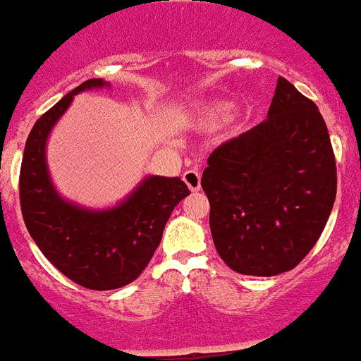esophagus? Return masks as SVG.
<instances>
[{"mask_svg":"<svg viewBox=\"0 0 361 361\" xmlns=\"http://www.w3.org/2000/svg\"><path fill=\"white\" fill-rule=\"evenodd\" d=\"M183 181H185V185L189 187V190H192V192L200 190V187H202V178H200V174L196 171L183 172Z\"/></svg>","mask_w":361,"mask_h":361,"instance_id":"obj_1","label":"esophagus"}]
</instances>
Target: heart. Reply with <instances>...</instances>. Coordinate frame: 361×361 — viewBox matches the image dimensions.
I'll return each mask as SVG.
<instances>
[{
    "instance_id": "1",
    "label": "heart",
    "mask_w": 361,
    "mask_h": 361,
    "mask_svg": "<svg viewBox=\"0 0 361 361\" xmlns=\"http://www.w3.org/2000/svg\"><path fill=\"white\" fill-rule=\"evenodd\" d=\"M235 104L233 102H213V104L202 106L200 110H196L195 121L198 123V126L205 130L214 128L218 123H222L224 119H227L231 115Z\"/></svg>"
}]
</instances>
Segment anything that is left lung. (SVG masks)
<instances>
[{
    "mask_svg": "<svg viewBox=\"0 0 361 361\" xmlns=\"http://www.w3.org/2000/svg\"><path fill=\"white\" fill-rule=\"evenodd\" d=\"M207 163L202 189L224 262L255 277L295 268L336 200V159L317 106L279 77L268 119L220 145Z\"/></svg>",
    "mask_w": 361,
    "mask_h": 361,
    "instance_id": "8db88e82",
    "label": "left lung"
}]
</instances>
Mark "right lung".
Masks as SVG:
<instances>
[{
    "label": "right lung",
    "instance_id": "1",
    "mask_svg": "<svg viewBox=\"0 0 361 361\" xmlns=\"http://www.w3.org/2000/svg\"><path fill=\"white\" fill-rule=\"evenodd\" d=\"M102 87L111 84L86 80L36 121L20 172L21 214L32 240L54 268L90 290L123 288L143 274L166 220L190 195L181 178L152 174L110 207H86L60 195L47 165V139L75 95Z\"/></svg>",
    "mask_w": 361,
    "mask_h": 361
}]
</instances>
